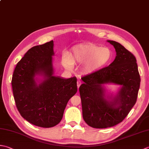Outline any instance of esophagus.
Returning a JSON list of instances; mask_svg holds the SVG:
<instances>
[{
  "label": "esophagus",
  "mask_w": 149,
  "mask_h": 149,
  "mask_svg": "<svg viewBox=\"0 0 149 149\" xmlns=\"http://www.w3.org/2000/svg\"><path fill=\"white\" fill-rule=\"evenodd\" d=\"M81 82L80 81H77V88H78V89H79V86H81Z\"/></svg>",
  "instance_id": "esophagus-1"
}]
</instances>
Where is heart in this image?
<instances>
[{
	"label": "heart",
	"mask_w": 149,
	"mask_h": 149,
	"mask_svg": "<svg viewBox=\"0 0 149 149\" xmlns=\"http://www.w3.org/2000/svg\"><path fill=\"white\" fill-rule=\"evenodd\" d=\"M112 52L107 48H101L92 43H84L75 46L72 50L71 56L66 55L63 58V65L71 70L74 64L81 65V70L84 74H92L103 68L109 62Z\"/></svg>",
	"instance_id": "1"
}]
</instances>
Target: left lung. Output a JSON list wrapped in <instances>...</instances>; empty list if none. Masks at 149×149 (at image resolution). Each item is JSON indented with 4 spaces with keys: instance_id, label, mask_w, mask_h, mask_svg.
Here are the masks:
<instances>
[{
    "instance_id": "obj_1",
    "label": "left lung",
    "mask_w": 149,
    "mask_h": 149,
    "mask_svg": "<svg viewBox=\"0 0 149 149\" xmlns=\"http://www.w3.org/2000/svg\"><path fill=\"white\" fill-rule=\"evenodd\" d=\"M108 42L116 49L114 61L109 66L83 76L81 79L84 83L79 87L83 119L95 129L111 127L123 121L136 104L140 86L134 55L119 42ZM106 83L122 85L111 102L104 98L102 85Z\"/></svg>"
}]
</instances>
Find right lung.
Wrapping results in <instances>:
<instances>
[{
  "label": "right lung",
  "instance_id": "right-lung-1",
  "mask_svg": "<svg viewBox=\"0 0 149 149\" xmlns=\"http://www.w3.org/2000/svg\"><path fill=\"white\" fill-rule=\"evenodd\" d=\"M54 41L30 48L14 70L11 85L22 117L36 126L49 128L60 123L67 103L77 90V78L54 76ZM36 74L45 79L37 85Z\"/></svg>",
  "mask_w": 149,
  "mask_h": 149
}]
</instances>
